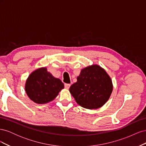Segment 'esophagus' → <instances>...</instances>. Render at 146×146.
<instances>
[{
	"label": "esophagus",
	"mask_w": 146,
	"mask_h": 146,
	"mask_svg": "<svg viewBox=\"0 0 146 146\" xmlns=\"http://www.w3.org/2000/svg\"><path fill=\"white\" fill-rule=\"evenodd\" d=\"M70 86V84H68V83H65L64 84V88H66V89H69Z\"/></svg>",
	"instance_id": "1"
}]
</instances>
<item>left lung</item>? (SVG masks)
I'll return each instance as SVG.
<instances>
[{
	"label": "left lung",
	"instance_id": "left-lung-1",
	"mask_svg": "<svg viewBox=\"0 0 146 146\" xmlns=\"http://www.w3.org/2000/svg\"><path fill=\"white\" fill-rule=\"evenodd\" d=\"M77 79L69 91L81 107L97 109L108 101L113 91L112 80L100 66L93 64L83 69Z\"/></svg>",
	"mask_w": 146,
	"mask_h": 146
}]
</instances>
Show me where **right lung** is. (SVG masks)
<instances>
[{
    "mask_svg": "<svg viewBox=\"0 0 146 146\" xmlns=\"http://www.w3.org/2000/svg\"><path fill=\"white\" fill-rule=\"evenodd\" d=\"M63 88V82L48 72L46 68H39L31 73L25 86L29 98L38 104L52 101Z\"/></svg>",
    "mask_w": 146,
    "mask_h": 146,
    "instance_id": "add662e5",
    "label": "right lung"
}]
</instances>
